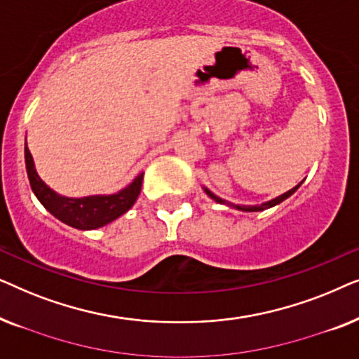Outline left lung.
<instances>
[{
    "mask_svg": "<svg viewBox=\"0 0 359 359\" xmlns=\"http://www.w3.org/2000/svg\"><path fill=\"white\" fill-rule=\"evenodd\" d=\"M301 184H302V181H301V183H299L297 186H294L292 189H289L287 193L278 196V198H274V199H271V201H266V203H263V204H259V205H240V204H232V203H229V201H225V199H222V198H219V196H215V194L212 193V191H209L208 188H204V193L208 194L210 199H214L215 203L225 204V205H229V208H232V209L243 210V212H258V210L269 209V208H273V205H278L279 203H283L284 199H287L289 196H292L294 193H296V191L299 189V186H301Z\"/></svg>",
    "mask_w": 359,
    "mask_h": 359,
    "instance_id": "1",
    "label": "left lung"
}]
</instances>
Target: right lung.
Wrapping results in <instances>:
<instances>
[{
    "mask_svg": "<svg viewBox=\"0 0 359 359\" xmlns=\"http://www.w3.org/2000/svg\"><path fill=\"white\" fill-rule=\"evenodd\" d=\"M26 156V170L29 176V183L36 194V198L41 201V204L50 212L53 217L62 220L63 224L80 230H95L102 225L112 222L122 214H126L139 198L142 189V180L144 173H140L127 188L121 189L116 194H96L86 196V198H67V196L57 194L55 191L41 180L37 175L36 165L31 151L24 149Z\"/></svg>",
    "mask_w": 359,
    "mask_h": 359,
    "instance_id": "obj_1",
    "label": "right lung"
}]
</instances>
